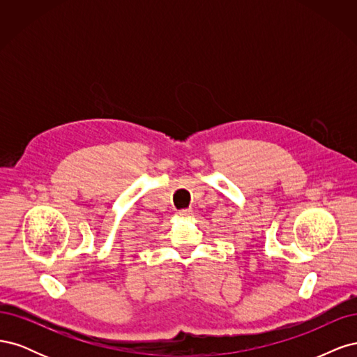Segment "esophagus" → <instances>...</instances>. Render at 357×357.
Returning <instances> with one entry per match:
<instances>
[{"label":"esophagus","mask_w":357,"mask_h":357,"mask_svg":"<svg viewBox=\"0 0 357 357\" xmlns=\"http://www.w3.org/2000/svg\"><path fill=\"white\" fill-rule=\"evenodd\" d=\"M178 214L183 215V218H186V215H190L192 214V208H183V210H178Z\"/></svg>","instance_id":"1"}]
</instances>
